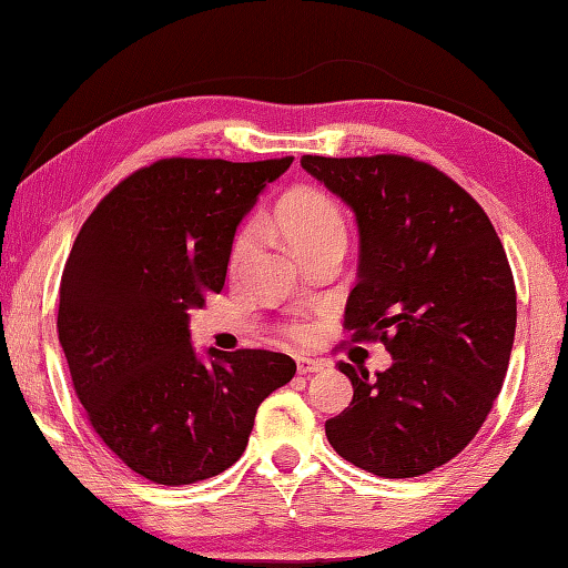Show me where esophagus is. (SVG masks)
I'll list each match as a JSON object with an SVG mask.
<instances>
[{"label": "esophagus", "mask_w": 568, "mask_h": 568, "mask_svg": "<svg viewBox=\"0 0 568 568\" xmlns=\"http://www.w3.org/2000/svg\"><path fill=\"white\" fill-rule=\"evenodd\" d=\"M322 369H324V362L320 359H310V356H300V359H296V372L300 374H316Z\"/></svg>", "instance_id": "34e87169"}]
</instances>
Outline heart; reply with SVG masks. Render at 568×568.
I'll return each mask as SVG.
<instances>
[{"label": "heart", "instance_id": "heart-1", "mask_svg": "<svg viewBox=\"0 0 568 568\" xmlns=\"http://www.w3.org/2000/svg\"><path fill=\"white\" fill-rule=\"evenodd\" d=\"M274 224L278 232L290 239L294 248L312 244L316 239L329 234H344V219L339 206H336L329 194L320 192L314 186H302L284 199L282 206L276 209ZM254 246V229L246 226L236 234L232 246V268H239ZM294 336L304 334L302 324H294L290 329Z\"/></svg>", "mask_w": 568, "mask_h": 568}]
</instances>
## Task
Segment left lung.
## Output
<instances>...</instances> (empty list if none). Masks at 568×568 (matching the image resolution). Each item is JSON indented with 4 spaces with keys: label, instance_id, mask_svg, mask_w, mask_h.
<instances>
[{
    "label": "left lung",
    "instance_id": "8db88e82",
    "mask_svg": "<svg viewBox=\"0 0 568 568\" xmlns=\"http://www.w3.org/2000/svg\"><path fill=\"white\" fill-rule=\"evenodd\" d=\"M302 166L359 226L344 329L394 356L372 382L339 362L354 399L326 439L384 479L429 474L481 429L509 369L516 286L501 239L469 192L412 156L304 154Z\"/></svg>",
    "mask_w": 568,
    "mask_h": 568
}]
</instances>
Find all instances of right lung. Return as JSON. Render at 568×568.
Returning <instances> with one entry per match:
<instances>
[{
	"instance_id": "right-lung-1",
	"label": "right lung",
	"mask_w": 568,
	"mask_h": 568,
	"mask_svg": "<svg viewBox=\"0 0 568 568\" xmlns=\"http://www.w3.org/2000/svg\"><path fill=\"white\" fill-rule=\"evenodd\" d=\"M294 156L159 159L119 182L79 229L57 332L87 419L129 469L164 486L226 471L292 356L209 349L189 310L224 290L236 226Z\"/></svg>"
}]
</instances>
